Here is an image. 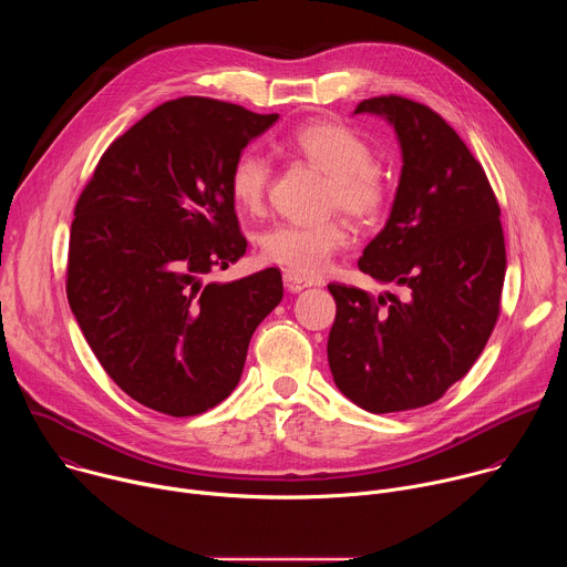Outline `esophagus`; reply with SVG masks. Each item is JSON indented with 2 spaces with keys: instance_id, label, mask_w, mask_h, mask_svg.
I'll list each match as a JSON object with an SVG mask.
<instances>
[{
  "instance_id": "1",
  "label": "esophagus",
  "mask_w": 567,
  "mask_h": 567,
  "mask_svg": "<svg viewBox=\"0 0 567 567\" xmlns=\"http://www.w3.org/2000/svg\"><path fill=\"white\" fill-rule=\"evenodd\" d=\"M282 280H285L287 291H291V293H300L302 289H307V287H311V285H313V280L302 278V276L291 274V271H285V274H282Z\"/></svg>"
}]
</instances>
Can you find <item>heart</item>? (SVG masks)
Segmentation results:
<instances>
[{
    "mask_svg": "<svg viewBox=\"0 0 567 567\" xmlns=\"http://www.w3.org/2000/svg\"><path fill=\"white\" fill-rule=\"evenodd\" d=\"M285 145L330 177V206H339L361 221H372L385 210V182L372 166L368 143L352 130L337 123H311L298 127ZM269 182V161L256 150H241L228 173V193L235 208L247 215L260 213ZM348 239L350 233L341 219L318 224L280 221L260 235V256L302 278L318 276L348 245Z\"/></svg>",
    "mask_w": 567,
    "mask_h": 567,
    "instance_id": "heart-1",
    "label": "heart"
}]
</instances>
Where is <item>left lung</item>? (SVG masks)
<instances>
[{"mask_svg":"<svg viewBox=\"0 0 567 567\" xmlns=\"http://www.w3.org/2000/svg\"><path fill=\"white\" fill-rule=\"evenodd\" d=\"M354 114L385 118L401 150L390 217L359 260L399 296L328 285L337 300L328 361L363 411H413L460 381L494 332L507 269L501 208L475 156L431 107L379 96Z\"/></svg>","mask_w":567,"mask_h":567,"instance_id":"obj_1","label":"left lung"}]
</instances>
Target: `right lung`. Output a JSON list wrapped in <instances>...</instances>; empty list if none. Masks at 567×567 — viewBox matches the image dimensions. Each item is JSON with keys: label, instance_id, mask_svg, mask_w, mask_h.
Wrapping results in <instances>:
<instances>
[{"label": "right lung", "instance_id": "obj_1", "mask_svg": "<svg viewBox=\"0 0 567 567\" xmlns=\"http://www.w3.org/2000/svg\"><path fill=\"white\" fill-rule=\"evenodd\" d=\"M280 116L186 96L118 136L75 204L66 298L114 383L173 417L224 401L249 341L282 300L265 269L204 282L247 254L228 173Z\"/></svg>", "mask_w": 567, "mask_h": 567}]
</instances>
